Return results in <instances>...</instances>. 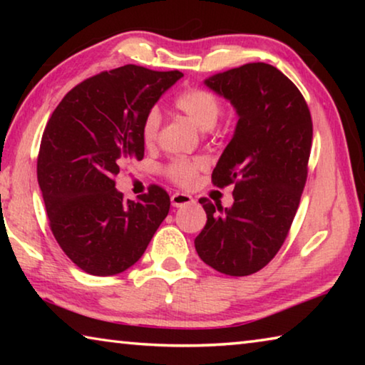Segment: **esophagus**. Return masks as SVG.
Returning <instances> with one entry per match:
<instances>
[{
	"label": "esophagus",
	"instance_id": "esophagus-1",
	"mask_svg": "<svg viewBox=\"0 0 365 365\" xmlns=\"http://www.w3.org/2000/svg\"><path fill=\"white\" fill-rule=\"evenodd\" d=\"M170 202L174 207H182L185 205H191V202H195V200L187 193H174L170 196Z\"/></svg>",
	"mask_w": 365,
	"mask_h": 365
}]
</instances>
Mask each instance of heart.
<instances>
[{
  "mask_svg": "<svg viewBox=\"0 0 365 365\" xmlns=\"http://www.w3.org/2000/svg\"><path fill=\"white\" fill-rule=\"evenodd\" d=\"M175 108L185 114L188 119L195 123L201 130H209L217 122L222 104L219 96L211 90L201 88V86H190L185 88L175 96L174 100ZM160 125V115L156 109L148 110L143 123H141V138L146 145H151L156 141ZM205 159L195 158L187 159L180 158L172 160V163L165 168V175H168L172 182L180 185V187H191L196 182L197 172L205 168Z\"/></svg>",
  "mask_w": 365,
  "mask_h": 365,
  "instance_id": "heart-1",
  "label": "heart"
}]
</instances>
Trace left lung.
I'll return each instance as SVG.
<instances>
[{
	"instance_id": "obj_1",
	"label": "left lung",
	"mask_w": 365,
	"mask_h": 365,
	"mask_svg": "<svg viewBox=\"0 0 365 365\" xmlns=\"http://www.w3.org/2000/svg\"><path fill=\"white\" fill-rule=\"evenodd\" d=\"M238 114L212 183L235 185L233 206L200 202L207 222L195 238L202 262L245 277L265 267L285 242L298 211L312 146V119L301 91L277 67L245 64L205 80Z\"/></svg>"
}]
</instances>
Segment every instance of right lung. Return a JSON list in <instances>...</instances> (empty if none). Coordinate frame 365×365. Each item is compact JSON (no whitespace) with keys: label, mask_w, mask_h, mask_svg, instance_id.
Segmentation results:
<instances>
[{"label":"right lung","mask_w":365,"mask_h":365,"mask_svg":"<svg viewBox=\"0 0 365 365\" xmlns=\"http://www.w3.org/2000/svg\"><path fill=\"white\" fill-rule=\"evenodd\" d=\"M182 77L117 67L73 86L49 117L36 177L54 238L86 274L132 267L169 214L165 190L151 185L137 201H125L114 178L125 160L143 159L145 115Z\"/></svg>","instance_id":"right-lung-1"}]
</instances>
